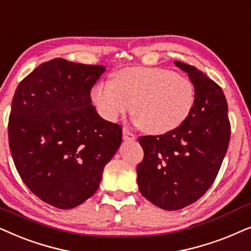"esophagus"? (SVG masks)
Listing matches in <instances>:
<instances>
[{"mask_svg": "<svg viewBox=\"0 0 251 251\" xmlns=\"http://www.w3.org/2000/svg\"><path fill=\"white\" fill-rule=\"evenodd\" d=\"M123 139H125V141H135L136 136L133 135L129 129L123 128Z\"/></svg>", "mask_w": 251, "mask_h": 251, "instance_id": "esophagus-1", "label": "esophagus"}]
</instances>
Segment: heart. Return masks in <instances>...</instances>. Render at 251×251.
<instances>
[{"instance_id":"obj_1","label":"heart","mask_w":251,"mask_h":251,"mask_svg":"<svg viewBox=\"0 0 251 251\" xmlns=\"http://www.w3.org/2000/svg\"><path fill=\"white\" fill-rule=\"evenodd\" d=\"M98 113L115 122L133 110L137 122L151 135H165L183 125L193 112L196 93L187 77L158 67H128L112 82L100 80L90 92Z\"/></svg>"}]
</instances>
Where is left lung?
<instances>
[{"mask_svg":"<svg viewBox=\"0 0 251 251\" xmlns=\"http://www.w3.org/2000/svg\"><path fill=\"white\" fill-rule=\"evenodd\" d=\"M195 86L189 118L173 131L141 136L144 158L137 166L141 194L160 209L175 211L193 204L216 180L228 149V106L221 87L203 71L175 61Z\"/></svg>","mask_w":251,"mask_h":251,"instance_id":"8db88e82","label":"left lung"}]
</instances>
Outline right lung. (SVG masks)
<instances>
[{"instance_id": "add662e5", "label": "right lung", "mask_w": 251, "mask_h": 251, "mask_svg": "<svg viewBox=\"0 0 251 251\" xmlns=\"http://www.w3.org/2000/svg\"><path fill=\"white\" fill-rule=\"evenodd\" d=\"M102 66L45 62L16 89L9 148L26 187L45 203L73 209L93 196L122 142V126L100 118L90 92Z\"/></svg>"}]
</instances>
